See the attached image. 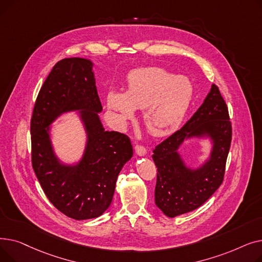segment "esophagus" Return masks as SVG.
Wrapping results in <instances>:
<instances>
[{
	"label": "esophagus",
	"instance_id": "1",
	"mask_svg": "<svg viewBox=\"0 0 262 262\" xmlns=\"http://www.w3.org/2000/svg\"><path fill=\"white\" fill-rule=\"evenodd\" d=\"M135 152L138 156H144L146 154V148L140 144L135 145Z\"/></svg>",
	"mask_w": 262,
	"mask_h": 262
}]
</instances>
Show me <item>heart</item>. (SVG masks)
I'll return each instance as SVG.
<instances>
[{
	"mask_svg": "<svg viewBox=\"0 0 262 262\" xmlns=\"http://www.w3.org/2000/svg\"><path fill=\"white\" fill-rule=\"evenodd\" d=\"M193 98L194 86L189 77L175 76L160 67H147L129 72L125 92L109 90L106 104L121 126L134 118L136 109H143L148 133L162 137L180 126Z\"/></svg>",
	"mask_w": 262,
	"mask_h": 262,
	"instance_id": "b5f03b06",
	"label": "heart"
}]
</instances>
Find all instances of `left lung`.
Wrapping results in <instances>:
<instances>
[{
  "mask_svg": "<svg viewBox=\"0 0 262 262\" xmlns=\"http://www.w3.org/2000/svg\"><path fill=\"white\" fill-rule=\"evenodd\" d=\"M192 138H208L209 159L198 168L188 167L178 152ZM231 142L228 109L219 88L212 85L204 103L180 129L153 150L157 168L155 204L169 217L199 208L221 186Z\"/></svg>",
  "mask_w": 262,
  "mask_h": 262,
  "instance_id": "left-lung-1",
  "label": "left lung"
}]
</instances>
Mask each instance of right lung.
I'll use <instances>...</instances> for the list:
<instances>
[{
    "instance_id": "1",
    "label": "right lung",
    "mask_w": 262,
    "mask_h": 262,
    "mask_svg": "<svg viewBox=\"0 0 262 262\" xmlns=\"http://www.w3.org/2000/svg\"><path fill=\"white\" fill-rule=\"evenodd\" d=\"M92 68L91 60L79 57L55 64L39 91L31 121L35 174L49 201L74 220L98 217L108 209L118 175L133 157L128 137L102 125L103 107ZM69 111L79 112L88 136L84 154L73 165L54 154L48 127Z\"/></svg>"
}]
</instances>
